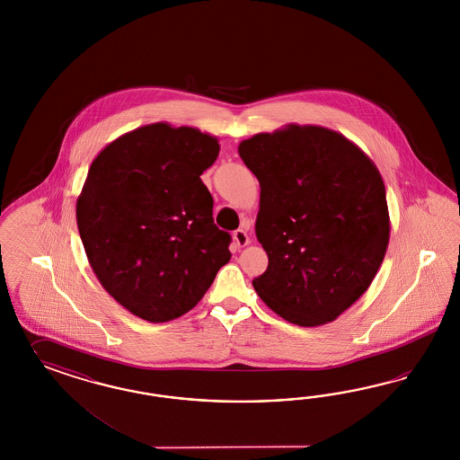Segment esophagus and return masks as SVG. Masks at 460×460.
<instances>
[{"mask_svg": "<svg viewBox=\"0 0 460 460\" xmlns=\"http://www.w3.org/2000/svg\"><path fill=\"white\" fill-rule=\"evenodd\" d=\"M233 237H234V243H236L239 248L250 244V236H248V233H246L244 229H236V231L233 233Z\"/></svg>", "mask_w": 460, "mask_h": 460, "instance_id": "obj_1", "label": "esophagus"}]
</instances>
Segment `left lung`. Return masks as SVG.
I'll use <instances>...</instances> for the list:
<instances>
[{
  "mask_svg": "<svg viewBox=\"0 0 460 460\" xmlns=\"http://www.w3.org/2000/svg\"><path fill=\"white\" fill-rule=\"evenodd\" d=\"M261 187L256 237L268 254L260 298L302 327L332 322L385 260L390 214L369 156L341 133L288 125L237 146Z\"/></svg>",
  "mask_w": 460,
  "mask_h": 460,
  "instance_id": "1",
  "label": "left lung"
}]
</instances>
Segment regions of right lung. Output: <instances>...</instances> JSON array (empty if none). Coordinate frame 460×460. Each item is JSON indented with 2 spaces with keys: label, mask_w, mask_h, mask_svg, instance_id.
<instances>
[{
  "label": "right lung",
  "mask_w": 460,
  "mask_h": 460,
  "mask_svg": "<svg viewBox=\"0 0 460 460\" xmlns=\"http://www.w3.org/2000/svg\"><path fill=\"white\" fill-rule=\"evenodd\" d=\"M217 155V138L197 128L154 123L91 164L75 208L84 250L104 290L143 321L187 314L231 260L200 181Z\"/></svg>",
  "instance_id": "1"
}]
</instances>
